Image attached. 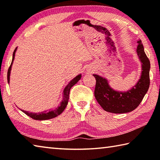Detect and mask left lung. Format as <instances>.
Segmentation results:
<instances>
[{
	"instance_id": "1",
	"label": "left lung",
	"mask_w": 160,
	"mask_h": 160,
	"mask_svg": "<svg viewBox=\"0 0 160 160\" xmlns=\"http://www.w3.org/2000/svg\"><path fill=\"white\" fill-rule=\"evenodd\" d=\"M137 54L142 62L141 76L136 84L126 92L114 91L108 80L98 74H93L96 79L94 95L103 110L109 112L122 114L130 112L138 107L143 99L150 86V62L144 51L142 41H138Z\"/></svg>"
}]
</instances>
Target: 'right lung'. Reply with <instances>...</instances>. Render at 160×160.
<instances>
[{
    "label": "right lung",
    "instance_id": "obj_1",
    "mask_svg": "<svg viewBox=\"0 0 160 160\" xmlns=\"http://www.w3.org/2000/svg\"><path fill=\"white\" fill-rule=\"evenodd\" d=\"M17 50V48L15 49L12 54V62H11L10 66L8 69V83H10V71H11V67H12V63H13V60L15 59V52ZM82 78V74H78L77 76L75 78H73V79L70 82L67 86L64 89L63 91V99L62 100V102H60V104L58 105V108H55V110H50L49 112H46V111H43L41 112H38V113H34V112H29L27 111H24L23 110H21L24 113H25L29 117H30L31 118H32L33 119L36 120H46V119H52L54 117H56L58 115L62 112L64 110V109L67 107V103H68V100H69V91L70 89L73 86L75 85L77 83L78 80L81 79Z\"/></svg>",
    "mask_w": 160,
    "mask_h": 160
}]
</instances>
